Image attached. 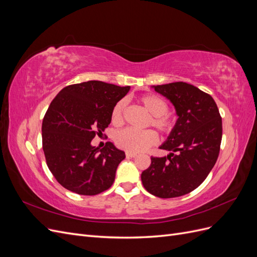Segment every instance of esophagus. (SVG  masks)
Segmentation results:
<instances>
[{"mask_svg":"<svg viewBox=\"0 0 257 257\" xmlns=\"http://www.w3.org/2000/svg\"><path fill=\"white\" fill-rule=\"evenodd\" d=\"M126 158H136L137 157V154L136 153H132V152H126Z\"/></svg>","mask_w":257,"mask_h":257,"instance_id":"obj_1","label":"esophagus"}]
</instances>
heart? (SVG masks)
<instances>
[{
  "instance_id": "obj_1",
  "label": "heart",
  "mask_w": 257,
  "mask_h": 257,
  "mask_svg": "<svg viewBox=\"0 0 257 257\" xmlns=\"http://www.w3.org/2000/svg\"><path fill=\"white\" fill-rule=\"evenodd\" d=\"M144 109L151 115L150 124L161 133H169L174 127V120L168 111V104L164 98L157 94H146L139 98ZM125 108L124 100H119L111 112L113 125H120L123 121V111ZM159 142L158 135L151 130L137 132L130 128L122 130L114 135V143L120 149L132 153L146 151Z\"/></svg>"
}]
</instances>
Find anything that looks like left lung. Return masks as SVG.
I'll return each mask as SVG.
<instances>
[{
	"mask_svg": "<svg viewBox=\"0 0 257 257\" xmlns=\"http://www.w3.org/2000/svg\"><path fill=\"white\" fill-rule=\"evenodd\" d=\"M152 88L170 100L178 119L160 147L170 153L152 157L142 181L154 196L179 197L198 188L213 168L222 141V118L211 95L195 85L178 81Z\"/></svg>",
	"mask_w": 257,
	"mask_h": 257,
	"instance_id": "8db88e82",
	"label": "left lung"
}]
</instances>
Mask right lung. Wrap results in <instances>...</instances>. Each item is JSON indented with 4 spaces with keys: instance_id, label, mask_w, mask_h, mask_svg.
Here are the masks:
<instances>
[{
    "instance_id": "obj_1",
    "label": "right lung",
    "mask_w": 257,
    "mask_h": 257,
    "mask_svg": "<svg viewBox=\"0 0 257 257\" xmlns=\"http://www.w3.org/2000/svg\"><path fill=\"white\" fill-rule=\"evenodd\" d=\"M130 89L91 80L67 85L53 98L43 120V150L51 174L66 190L91 196L112 185L125 153L110 142L100 150L91 142L109 125L114 105Z\"/></svg>"
}]
</instances>
